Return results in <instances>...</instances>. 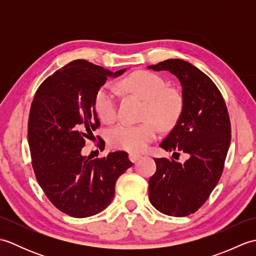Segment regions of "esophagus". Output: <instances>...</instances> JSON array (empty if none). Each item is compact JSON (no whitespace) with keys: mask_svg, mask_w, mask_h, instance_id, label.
I'll return each instance as SVG.
<instances>
[{"mask_svg":"<svg viewBox=\"0 0 256 256\" xmlns=\"http://www.w3.org/2000/svg\"><path fill=\"white\" fill-rule=\"evenodd\" d=\"M140 157H142V155H140V154H135V153H130L128 154V158L132 162H138L140 158Z\"/></svg>","mask_w":256,"mask_h":256,"instance_id":"34e87169","label":"esophagus"}]
</instances>
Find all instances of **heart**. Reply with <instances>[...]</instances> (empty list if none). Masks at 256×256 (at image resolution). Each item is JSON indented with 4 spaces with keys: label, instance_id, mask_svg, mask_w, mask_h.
Segmentation results:
<instances>
[{
    "label": "heart",
    "instance_id": "heart-1",
    "mask_svg": "<svg viewBox=\"0 0 256 256\" xmlns=\"http://www.w3.org/2000/svg\"><path fill=\"white\" fill-rule=\"evenodd\" d=\"M118 88L145 100L140 124H118L110 130L108 138L113 148L140 153L153 142L157 125L170 130L178 122L182 112V98L176 90L167 88L160 76L150 72H135L120 81ZM94 110L103 122L112 123L118 116L116 94L110 86H103L94 96Z\"/></svg>",
    "mask_w": 256,
    "mask_h": 256
}]
</instances>
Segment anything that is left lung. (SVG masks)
<instances>
[{
  "instance_id": "1",
  "label": "left lung",
  "mask_w": 256,
  "mask_h": 256,
  "mask_svg": "<svg viewBox=\"0 0 256 256\" xmlns=\"http://www.w3.org/2000/svg\"><path fill=\"white\" fill-rule=\"evenodd\" d=\"M148 68L166 70L180 81L182 116L160 148L172 152L176 160L180 153L188 157L184 162L154 158L150 201L162 214L186 216L206 202L224 172L231 140L229 113L214 81L190 62L167 59Z\"/></svg>"
}]
</instances>
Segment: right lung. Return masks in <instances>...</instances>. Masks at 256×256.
<instances>
[{"mask_svg":"<svg viewBox=\"0 0 256 256\" xmlns=\"http://www.w3.org/2000/svg\"><path fill=\"white\" fill-rule=\"evenodd\" d=\"M112 72L84 59L69 62L37 89L28 118V145L38 184L57 209L74 218L104 210L116 182L132 166L126 152L90 160L81 155L86 140L100 126L94 96ZM104 145L101 140L100 148Z\"/></svg>","mask_w":256,"mask_h":256,"instance_id":"add662e5","label":"right lung"}]
</instances>
